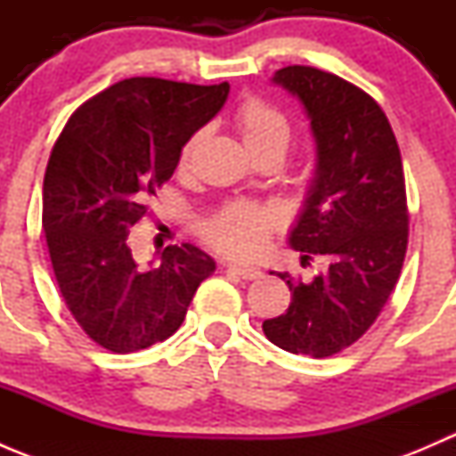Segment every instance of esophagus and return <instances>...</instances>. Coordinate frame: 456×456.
I'll return each instance as SVG.
<instances>
[{
	"label": "esophagus",
	"mask_w": 456,
	"mask_h": 456,
	"mask_svg": "<svg viewBox=\"0 0 456 456\" xmlns=\"http://www.w3.org/2000/svg\"><path fill=\"white\" fill-rule=\"evenodd\" d=\"M227 271H232V273L240 275L242 280H257L262 275L260 269H256V266H245V265H227L224 266Z\"/></svg>",
	"instance_id": "34e87169"
}]
</instances>
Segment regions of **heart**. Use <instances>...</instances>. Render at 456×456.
<instances>
[{"label":"heart","mask_w":456,"mask_h":456,"mask_svg":"<svg viewBox=\"0 0 456 456\" xmlns=\"http://www.w3.org/2000/svg\"><path fill=\"white\" fill-rule=\"evenodd\" d=\"M233 127L251 156L265 154V151L284 154L289 141H291V121L287 114L256 96H249L238 105L233 112ZM199 142L200 132L190 136V141L185 142L181 160H178L181 172L190 169L191 156H194ZM273 227V211L257 202L236 200L220 207L211 218L205 220L202 238L223 256L254 257L266 245Z\"/></svg>","instance_id":"1"}]
</instances>
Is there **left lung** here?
<instances>
[{"mask_svg":"<svg viewBox=\"0 0 456 456\" xmlns=\"http://www.w3.org/2000/svg\"><path fill=\"white\" fill-rule=\"evenodd\" d=\"M273 84L302 101L315 136L317 165L305 211L289 242L302 262H329L311 282L287 280V314L262 322L275 346L330 357L362 338L397 284L408 247L402 154L384 110L342 77L287 66Z\"/></svg>","mask_w":456,"mask_h":456,"instance_id":"8db88e82","label":"left lung"}]
</instances>
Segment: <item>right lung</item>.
<instances>
[{"mask_svg":"<svg viewBox=\"0 0 456 456\" xmlns=\"http://www.w3.org/2000/svg\"><path fill=\"white\" fill-rule=\"evenodd\" d=\"M229 84L132 77L87 99L59 134L44 176L41 224L59 291L90 339L126 355L183 324L216 262L194 245L139 269L127 247L183 145L218 114Z\"/></svg>","mask_w":456,"mask_h":456,"instance_id":"right-lung-1","label":"right lung"}]
</instances>
